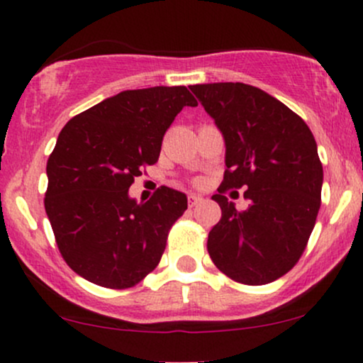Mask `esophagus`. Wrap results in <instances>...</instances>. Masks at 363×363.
Wrapping results in <instances>:
<instances>
[{
    "label": "esophagus",
    "mask_w": 363,
    "mask_h": 363,
    "mask_svg": "<svg viewBox=\"0 0 363 363\" xmlns=\"http://www.w3.org/2000/svg\"><path fill=\"white\" fill-rule=\"evenodd\" d=\"M187 203H189L191 208L198 206L199 203H203V198H201V196H198V194H189V196H187Z\"/></svg>",
    "instance_id": "esophagus-1"
}]
</instances>
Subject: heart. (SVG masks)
I'll return each mask as SVG.
<instances>
[{
    "label": "heart",
    "mask_w": 363,
    "mask_h": 363,
    "mask_svg": "<svg viewBox=\"0 0 363 363\" xmlns=\"http://www.w3.org/2000/svg\"><path fill=\"white\" fill-rule=\"evenodd\" d=\"M194 184H196V186H201V181H196Z\"/></svg>",
    "instance_id": "heart-1"
}]
</instances>
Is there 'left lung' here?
<instances>
[{
  "instance_id": "left-lung-1",
  "label": "left lung",
  "mask_w": 363,
  "mask_h": 363,
  "mask_svg": "<svg viewBox=\"0 0 363 363\" xmlns=\"http://www.w3.org/2000/svg\"><path fill=\"white\" fill-rule=\"evenodd\" d=\"M191 91L222 131L225 169L213 199L222 218L208 235L216 268L242 285L289 273L306 251L320 208L323 164L314 135L285 104L245 83H205ZM245 189L237 211L223 193Z\"/></svg>"
}]
</instances>
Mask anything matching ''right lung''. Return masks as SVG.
Segmentation results:
<instances>
[{
  "label": "right lung",
  "instance_id": "right-lung-1",
  "mask_svg": "<svg viewBox=\"0 0 363 363\" xmlns=\"http://www.w3.org/2000/svg\"><path fill=\"white\" fill-rule=\"evenodd\" d=\"M184 106L186 86L126 90L66 123L48 160L44 206L66 264L95 285L124 290L157 268L186 194L158 187L147 203L128 196L157 164L162 140Z\"/></svg>",
  "mask_w": 363,
  "mask_h": 363
}]
</instances>
